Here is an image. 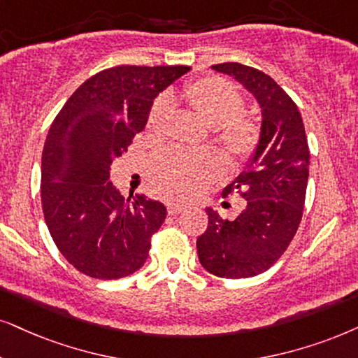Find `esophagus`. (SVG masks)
<instances>
[{
	"instance_id": "34e87169",
	"label": "esophagus",
	"mask_w": 358,
	"mask_h": 358,
	"mask_svg": "<svg viewBox=\"0 0 358 358\" xmlns=\"http://www.w3.org/2000/svg\"><path fill=\"white\" fill-rule=\"evenodd\" d=\"M166 210H169V215L176 216L185 210V206L183 205H176V203H169V205H166Z\"/></svg>"
}]
</instances>
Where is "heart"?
Here are the masks:
<instances>
[{
    "label": "heart",
    "instance_id": "1",
    "mask_svg": "<svg viewBox=\"0 0 358 358\" xmlns=\"http://www.w3.org/2000/svg\"><path fill=\"white\" fill-rule=\"evenodd\" d=\"M183 101L200 119L215 129L216 138L233 157H250L257 145L259 130L248 117L239 114L244 107L241 94L220 78H206L185 85ZM173 96L160 97L148 112L147 129L155 137L166 130ZM221 157L215 152L193 153L183 148H165L148 162V180L162 196L169 200H188L218 175Z\"/></svg>",
    "mask_w": 358,
    "mask_h": 358
}]
</instances>
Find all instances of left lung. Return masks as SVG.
<instances>
[{
	"mask_svg": "<svg viewBox=\"0 0 358 358\" xmlns=\"http://www.w3.org/2000/svg\"><path fill=\"white\" fill-rule=\"evenodd\" d=\"M231 76L261 107V134L246 170L224 188L239 193L244 210L224 220L206 208L208 228L196 239L208 273L226 279L252 278L268 271L299 228L309 178V145L299 108L273 78L239 62L211 66Z\"/></svg>",
	"mask_w": 358,
	"mask_h": 358,
	"instance_id": "left-lung-1",
	"label": "left lung"
}]
</instances>
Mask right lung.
I'll list each match as a JSON object with an SVG mask.
<instances>
[{
  "label": "right lung",
  "instance_id": "1",
  "mask_svg": "<svg viewBox=\"0 0 358 358\" xmlns=\"http://www.w3.org/2000/svg\"><path fill=\"white\" fill-rule=\"evenodd\" d=\"M188 66H117L85 80L54 119L41 162V201L62 256L85 275L120 279L145 264L164 203L124 198L110 165L145 129L153 99Z\"/></svg>",
  "mask_w": 358,
  "mask_h": 358
}]
</instances>
